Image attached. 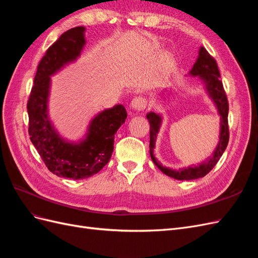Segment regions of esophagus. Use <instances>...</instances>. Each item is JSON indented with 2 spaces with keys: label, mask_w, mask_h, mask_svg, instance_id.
Here are the masks:
<instances>
[{
  "label": "esophagus",
  "mask_w": 258,
  "mask_h": 258,
  "mask_svg": "<svg viewBox=\"0 0 258 258\" xmlns=\"http://www.w3.org/2000/svg\"><path fill=\"white\" fill-rule=\"evenodd\" d=\"M147 105V100L144 97H136L131 101L130 106L136 111H144Z\"/></svg>",
  "instance_id": "1"
}]
</instances>
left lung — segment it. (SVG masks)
<instances>
[{
	"label": "left lung",
	"instance_id": "obj_1",
	"mask_svg": "<svg viewBox=\"0 0 258 258\" xmlns=\"http://www.w3.org/2000/svg\"><path fill=\"white\" fill-rule=\"evenodd\" d=\"M189 73L192 76H199L200 79L204 81L209 96L214 101V103L217 107L218 114L221 116L220 142H218V145L216 146L213 155L211 156L207 161L200 163L199 166H196V167L182 168L178 170H172L160 165V163L157 161V159L155 158L153 152L155 147L156 138H157V134L161 124V117L153 112L148 113L146 115L147 119L151 124L150 153L154 163L157 166V168L161 171L162 173H165L166 175L173 177L175 179H179V181H189V179H196L207 175L210 171L214 168V166L222 157V155L225 152L229 141V128H228L229 105H228L227 96H226V92L223 87V83L221 81V74H220V71H218L216 61L207 51L205 47L200 48L198 59L196 61V63L194 64Z\"/></svg>",
	"mask_w": 258,
	"mask_h": 258
}]
</instances>
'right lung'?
<instances>
[{
  "mask_svg": "<svg viewBox=\"0 0 258 258\" xmlns=\"http://www.w3.org/2000/svg\"><path fill=\"white\" fill-rule=\"evenodd\" d=\"M84 32V27L70 29L46 50L27 104L30 140L45 166L53 174L72 179L92 176L103 169L111 159L115 134L127 118L121 104L101 112L91 120L87 137L80 143L64 141L48 119L50 75L80 56L86 43Z\"/></svg>",
  "mask_w": 258,
  "mask_h": 258,
  "instance_id": "right-lung-1",
  "label": "right lung"
}]
</instances>
